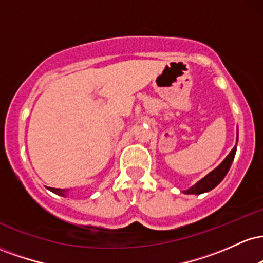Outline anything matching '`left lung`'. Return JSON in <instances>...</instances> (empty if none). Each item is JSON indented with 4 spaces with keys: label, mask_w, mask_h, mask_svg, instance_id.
Here are the masks:
<instances>
[{
    "label": "left lung",
    "mask_w": 263,
    "mask_h": 263,
    "mask_svg": "<svg viewBox=\"0 0 263 263\" xmlns=\"http://www.w3.org/2000/svg\"><path fill=\"white\" fill-rule=\"evenodd\" d=\"M237 140H238V134L236 136V146H237ZM236 146L231 149V152L226 156V158L222 161L218 167L214 171H211L209 174H206L204 178H201L199 182H197L193 186H190L189 189L183 190L184 194H203V193L210 192L211 189L215 188L218 184L224 179L226 174H228L229 170H230L232 161H234L235 153H236Z\"/></svg>",
    "instance_id": "left-lung-1"
}]
</instances>
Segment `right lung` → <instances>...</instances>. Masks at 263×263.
<instances>
[{
	"label": "right lung",
	"mask_w": 263,
	"mask_h": 263,
	"mask_svg": "<svg viewBox=\"0 0 263 263\" xmlns=\"http://www.w3.org/2000/svg\"><path fill=\"white\" fill-rule=\"evenodd\" d=\"M48 189H49L50 192L55 193V194L62 195V197H65L66 192H68V190H69V189H57V188H48Z\"/></svg>",
	"instance_id": "right-lung-1"
}]
</instances>
